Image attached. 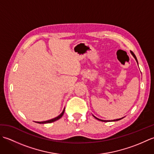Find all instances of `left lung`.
Wrapping results in <instances>:
<instances>
[{
    "instance_id": "1",
    "label": "left lung",
    "mask_w": 154,
    "mask_h": 154,
    "mask_svg": "<svg viewBox=\"0 0 154 154\" xmlns=\"http://www.w3.org/2000/svg\"><path fill=\"white\" fill-rule=\"evenodd\" d=\"M130 53L132 54V55H133V57L135 58V60H136V62H137V63H138V60H137V58H136V55H134V54L132 51H130ZM93 116L94 118H95L96 119L99 120H100V121H102V122H112H112H113V121H118V120H121V119H122L123 118H124V117H123V118H121V119H116V120H100V119H98V118H97L96 116H94V115H93Z\"/></svg>"
}]
</instances>
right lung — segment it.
Here are the masks:
<instances>
[{"mask_svg":"<svg viewBox=\"0 0 154 154\" xmlns=\"http://www.w3.org/2000/svg\"><path fill=\"white\" fill-rule=\"evenodd\" d=\"M64 112H65V109H63V112H62L60 114V115H59V116H57V117L54 118V119H51V120H46V121H43V122H35L39 123V124H46V123H51V122H55V121H56V120H57L60 119V118H61V116L63 115V113H64Z\"/></svg>","mask_w":154,"mask_h":154,"instance_id":"right-lung-1","label":"right lung"}]
</instances>
